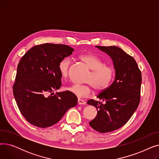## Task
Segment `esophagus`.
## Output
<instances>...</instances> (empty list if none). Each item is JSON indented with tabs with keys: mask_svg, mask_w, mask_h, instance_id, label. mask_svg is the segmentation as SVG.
<instances>
[{
	"mask_svg": "<svg viewBox=\"0 0 159 159\" xmlns=\"http://www.w3.org/2000/svg\"><path fill=\"white\" fill-rule=\"evenodd\" d=\"M78 104L79 105H84L86 104V102L84 101H83V100H82V99L79 98L78 99Z\"/></svg>",
	"mask_w": 159,
	"mask_h": 159,
	"instance_id": "1",
	"label": "esophagus"
}]
</instances>
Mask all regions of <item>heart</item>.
Wrapping results in <instances>:
<instances>
[{
  "label": "heart",
  "instance_id": "obj_1",
  "mask_svg": "<svg viewBox=\"0 0 159 159\" xmlns=\"http://www.w3.org/2000/svg\"><path fill=\"white\" fill-rule=\"evenodd\" d=\"M80 58L92 70L86 80L89 84H73L67 87V90L79 98H81L90 95L91 86L98 92L106 89L109 86L114 75V70L111 66L104 64L103 60L93 54L82 55ZM70 65L71 61L69 58H64L58 63V70L63 79L68 77Z\"/></svg>",
  "mask_w": 159,
  "mask_h": 159
}]
</instances>
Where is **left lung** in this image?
I'll return each instance as SVG.
<instances>
[{"instance_id": "left-lung-1", "label": "left lung", "mask_w": 159, "mask_h": 159, "mask_svg": "<svg viewBox=\"0 0 159 159\" xmlns=\"http://www.w3.org/2000/svg\"><path fill=\"white\" fill-rule=\"evenodd\" d=\"M95 47L111 58L115 77L112 84L97 97L105 104L93 99L87 102L97 110L96 117L89 124L97 131L107 133L123 126L137 109L142 75L135 60L121 48L114 46Z\"/></svg>"}]
</instances>
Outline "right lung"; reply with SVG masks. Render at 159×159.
<instances>
[{
  "instance_id": "obj_1",
  "label": "right lung",
  "mask_w": 159,
  "mask_h": 159,
  "mask_svg": "<svg viewBox=\"0 0 159 159\" xmlns=\"http://www.w3.org/2000/svg\"><path fill=\"white\" fill-rule=\"evenodd\" d=\"M73 51L67 45L46 43L33 47L20 59L13 92L20 113L33 126H52L77 104V97L68 91L52 95L62 85L58 63Z\"/></svg>"
}]
</instances>
